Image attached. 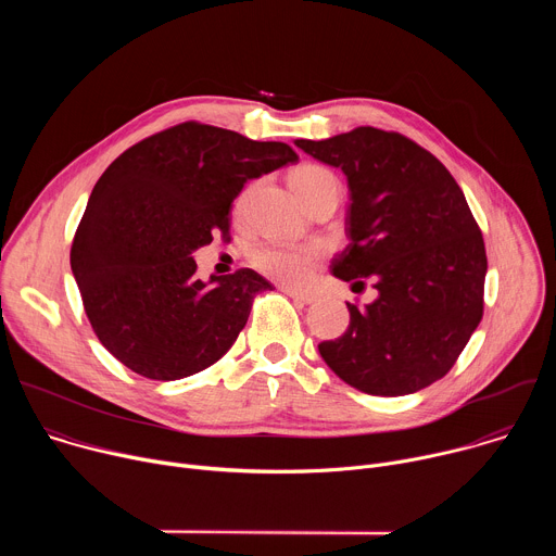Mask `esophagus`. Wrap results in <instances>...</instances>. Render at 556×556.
I'll list each match as a JSON object with an SVG mask.
<instances>
[{"instance_id":"obj_1","label":"esophagus","mask_w":556,"mask_h":556,"mask_svg":"<svg viewBox=\"0 0 556 556\" xmlns=\"http://www.w3.org/2000/svg\"><path fill=\"white\" fill-rule=\"evenodd\" d=\"M281 292H286L288 296H292V299H296V301H301V303H305V305H309V303L316 301V294H312V292H301V290L290 288V286H281Z\"/></svg>"}]
</instances>
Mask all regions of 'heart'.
Listing matches in <instances>:
<instances>
[{
    "label": "heart",
    "mask_w": 556,
    "mask_h": 556,
    "mask_svg": "<svg viewBox=\"0 0 556 556\" xmlns=\"http://www.w3.org/2000/svg\"><path fill=\"white\" fill-rule=\"evenodd\" d=\"M290 182L301 200H309L321 191H339V178L321 165H303L292 172ZM324 249L316 244H286L270 242L262 244L251 253V264L266 277L286 283L303 286L309 281L316 264L321 262Z\"/></svg>",
    "instance_id": "1"
}]
</instances>
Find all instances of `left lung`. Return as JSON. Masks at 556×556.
<instances>
[{
  "label": "left lung",
  "instance_id": "1",
  "mask_svg": "<svg viewBox=\"0 0 556 556\" xmlns=\"http://www.w3.org/2000/svg\"><path fill=\"white\" fill-rule=\"evenodd\" d=\"M299 149L348 176V249L334 277L374 279L378 299L348 303L350 326L319 343L328 367L371 395H405L448 374L484 314L486 249L438 157L399 131L356 127Z\"/></svg>",
  "mask_w": 556,
  "mask_h": 556
}]
</instances>
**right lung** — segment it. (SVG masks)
Masks as SVG:
<instances>
[{"instance_id": "right-lung-1", "label": "right lung", "mask_w": 556, "mask_h": 556, "mask_svg": "<svg viewBox=\"0 0 556 556\" xmlns=\"http://www.w3.org/2000/svg\"><path fill=\"white\" fill-rule=\"evenodd\" d=\"M299 155L286 142L187 121L157 131L105 169L70 251L72 275L103 348L151 380H178L219 361L273 290L251 268L198 279L193 251L228 232L247 180Z\"/></svg>"}]
</instances>
